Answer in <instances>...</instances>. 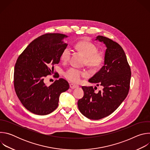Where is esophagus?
Returning <instances> with one entry per match:
<instances>
[{
  "mask_svg": "<svg viewBox=\"0 0 150 150\" xmlns=\"http://www.w3.org/2000/svg\"><path fill=\"white\" fill-rule=\"evenodd\" d=\"M69 86H70L71 88L74 89V88H78L79 87V85H76V84H74V83H70Z\"/></svg>",
  "mask_w": 150,
  "mask_h": 150,
  "instance_id": "34e87169",
  "label": "esophagus"
}]
</instances>
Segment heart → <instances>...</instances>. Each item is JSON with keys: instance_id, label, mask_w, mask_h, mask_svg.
<instances>
[{"instance_id": "obj_1", "label": "heart", "mask_w": 150, "mask_h": 150, "mask_svg": "<svg viewBox=\"0 0 150 150\" xmlns=\"http://www.w3.org/2000/svg\"><path fill=\"white\" fill-rule=\"evenodd\" d=\"M76 49L85 57L84 63L91 69H96L103 64L104 56L102 52H97V47L93 42L82 40L78 41L75 45ZM71 56V50L69 47L64 49L60 55V58L63 63L68 62ZM86 75V73L74 68H71L64 73V76L69 81L77 83L81 78Z\"/></svg>"}]
</instances>
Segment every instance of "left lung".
<instances>
[{
	"mask_svg": "<svg viewBox=\"0 0 150 150\" xmlns=\"http://www.w3.org/2000/svg\"><path fill=\"white\" fill-rule=\"evenodd\" d=\"M96 40L103 42L107 47L104 63L88 82L96 83L103 88L95 93L93 87H82L84 95L78 101L80 112L93 120L104 118L118 108L129 93L131 76V68L122 47L101 35H98Z\"/></svg>",
	"mask_w": 150,
	"mask_h": 150,
	"instance_id": "left-lung-1",
	"label": "left lung"
}]
</instances>
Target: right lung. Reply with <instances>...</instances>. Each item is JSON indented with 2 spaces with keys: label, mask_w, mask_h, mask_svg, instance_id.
Here are the masks:
<instances>
[{
  "label": "right lung",
  "mask_w": 150,
  "mask_h": 150,
  "mask_svg": "<svg viewBox=\"0 0 150 150\" xmlns=\"http://www.w3.org/2000/svg\"><path fill=\"white\" fill-rule=\"evenodd\" d=\"M67 35L49 33L34 40L16 60L13 82L16 94L21 103L31 113L46 115L58 106L60 94L69 85L63 78L47 86L44 79L53 72L60 62L62 51L68 45ZM55 74V72H54Z\"/></svg>",
  "instance_id": "add662e5"
}]
</instances>
